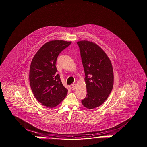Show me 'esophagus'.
I'll use <instances>...</instances> for the list:
<instances>
[{"label":"esophagus","mask_w":147,"mask_h":147,"mask_svg":"<svg viewBox=\"0 0 147 147\" xmlns=\"http://www.w3.org/2000/svg\"><path fill=\"white\" fill-rule=\"evenodd\" d=\"M76 84H72L71 86V88H72V90H75L76 88Z\"/></svg>","instance_id":"obj_1"}]
</instances>
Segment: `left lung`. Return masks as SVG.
I'll list each match as a JSON object with an SVG mask.
<instances>
[{
	"mask_svg": "<svg viewBox=\"0 0 147 147\" xmlns=\"http://www.w3.org/2000/svg\"><path fill=\"white\" fill-rule=\"evenodd\" d=\"M83 64L87 94L82 104L88 109L102 104L113 86L112 64L100 47L88 41L77 42Z\"/></svg>",
	"mask_w": 147,
	"mask_h": 147,
	"instance_id": "1",
	"label": "left lung"
}]
</instances>
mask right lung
Instances as JSON below:
<instances>
[{
	"label": "right lung",
	"instance_id": "obj_1",
	"mask_svg": "<svg viewBox=\"0 0 147 147\" xmlns=\"http://www.w3.org/2000/svg\"><path fill=\"white\" fill-rule=\"evenodd\" d=\"M71 43L63 40L51 41L43 45L32 59L30 86L36 98L46 107H55L67 95L68 90L57 74L56 63L59 53Z\"/></svg>",
	"mask_w": 147,
	"mask_h": 147
}]
</instances>
